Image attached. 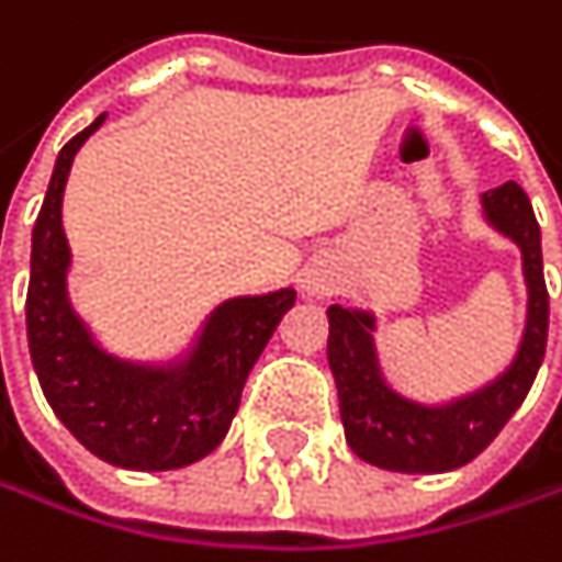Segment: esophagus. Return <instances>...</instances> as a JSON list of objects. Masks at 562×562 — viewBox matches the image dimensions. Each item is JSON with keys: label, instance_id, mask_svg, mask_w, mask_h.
Listing matches in <instances>:
<instances>
[{"label": "esophagus", "instance_id": "1", "mask_svg": "<svg viewBox=\"0 0 562 562\" xmlns=\"http://www.w3.org/2000/svg\"><path fill=\"white\" fill-rule=\"evenodd\" d=\"M300 286H303V293L306 296H313V300H323V296H329L333 290H336V272L329 269V266H306L303 269V279H300Z\"/></svg>", "mask_w": 562, "mask_h": 562}]
</instances>
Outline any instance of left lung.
<instances>
[{"label":"left lung","instance_id":"obj_1","mask_svg":"<svg viewBox=\"0 0 562 562\" xmlns=\"http://www.w3.org/2000/svg\"><path fill=\"white\" fill-rule=\"evenodd\" d=\"M481 220L520 249L524 329L510 362L484 385L422 402L398 392L382 366L379 316L362 306H329V369L339 389V415L349 448L382 471L441 474L474 461L524 405L543 352L550 300L543 283L540 226L520 183L507 180L481 193Z\"/></svg>","mask_w":562,"mask_h":562}]
</instances>
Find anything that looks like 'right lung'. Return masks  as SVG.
Returning <instances> with one entry per match:
<instances>
[{
  "instance_id": "add662e5",
  "label": "right lung",
  "mask_w": 562,
  "mask_h": 562,
  "mask_svg": "<svg viewBox=\"0 0 562 562\" xmlns=\"http://www.w3.org/2000/svg\"><path fill=\"white\" fill-rule=\"evenodd\" d=\"M104 117H94L58 150L32 229L29 352L52 412L94 458L124 471H177L226 438L243 382L279 319L293 310L296 290L279 286L216 303L190 339L164 359L111 352L71 303V246L61 226L75 154Z\"/></svg>"
}]
</instances>
